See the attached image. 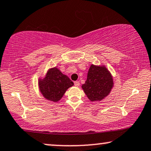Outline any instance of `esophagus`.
<instances>
[{
	"label": "esophagus",
	"mask_w": 151,
	"mask_h": 151,
	"mask_svg": "<svg viewBox=\"0 0 151 151\" xmlns=\"http://www.w3.org/2000/svg\"><path fill=\"white\" fill-rule=\"evenodd\" d=\"M74 85H75V86H76V87H79V86H80V82L79 81H75V82H74Z\"/></svg>",
	"instance_id": "34e87169"
}]
</instances>
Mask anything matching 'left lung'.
I'll return each mask as SVG.
<instances>
[{
  "mask_svg": "<svg viewBox=\"0 0 151 151\" xmlns=\"http://www.w3.org/2000/svg\"><path fill=\"white\" fill-rule=\"evenodd\" d=\"M114 86L112 76L105 66L91 64L85 83L82 85L84 92L92 102L101 101L109 94Z\"/></svg>",
  "mask_w": 151,
  "mask_h": 151,
  "instance_id": "8db88e82",
  "label": "left lung"
}]
</instances>
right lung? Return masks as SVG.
Segmentation results:
<instances>
[{
	"instance_id": "1",
	"label": "right lung",
	"mask_w": 151,
	"mask_h": 151,
	"mask_svg": "<svg viewBox=\"0 0 151 151\" xmlns=\"http://www.w3.org/2000/svg\"><path fill=\"white\" fill-rule=\"evenodd\" d=\"M73 85L69 78L62 73L56 66L48 69L45 77L38 80L39 88L43 96L55 103L60 101L66 90Z\"/></svg>"
}]
</instances>
